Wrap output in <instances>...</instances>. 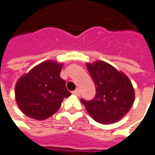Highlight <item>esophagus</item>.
Instances as JSON below:
<instances>
[{
  "instance_id": "1",
  "label": "esophagus",
  "mask_w": 155,
  "mask_h": 155,
  "mask_svg": "<svg viewBox=\"0 0 155 155\" xmlns=\"http://www.w3.org/2000/svg\"><path fill=\"white\" fill-rule=\"evenodd\" d=\"M72 94H75V95H77V96H79V95H80V90H79V89H76L75 91L72 92Z\"/></svg>"
}]
</instances>
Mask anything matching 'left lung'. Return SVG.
<instances>
[{"instance_id": "1", "label": "left lung", "mask_w": 155, "mask_h": 155, "mask_svg": "<svg viewBox=\"0 0 155 155\" xmlns=\"http://www.w3.org/2000/svg\"><path fill=\"white\" fill-rule=\"evenodd\" d=\"M95 87L92 101L81 100L86 111L99 124H110L121 120L134 103L133 85L124 72L103 61L86 63Z\"/></svg>"}]
</instances>
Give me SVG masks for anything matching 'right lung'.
<instances>
[{"label": "right lung", "instance_id": "1", "mask_svg": "<svg viewBox=\"0 0 155 155\" xmlns=\"http://www.w3.org/2000/svg\"><path fill=\"white\" fill-rule=\"evenodd\" d=\"M62 65L54 61H43L19 78L15 97L25 116L45 120L58 111L64 98L71 96L60 77Z\"/></svg>", "mask_w": 155, "mask_h": 155}]
</instances>
